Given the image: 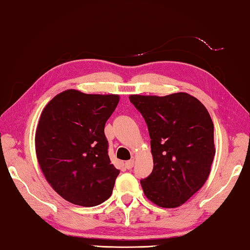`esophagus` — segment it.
Returning <instances> with one entry per match:
<instances>
[{
  "instance_id": "1",
  "label": "esophagus",
  "mask_w": 250,
  "mask_h": 250,
  "mask_svg": "<svg viewBox=\"0 0 250 250\" xmlns=\"http://www.w3.org/2000/svg\"><path fill=\"white\" fill-rule=\"evenodd\" d=\"M134 166V161L133 160H130V161H126L125 167V168H128V170H130V168H132Z\"/></svg>"
}]
</instances>
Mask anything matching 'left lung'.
I'll return each mask as SVG.
<instances>
[{
  "label": "left lung",
  "mask_w": 250,
  "mask_h": 250,
  "mask_svg": "<svg viewBox=\"0 0 250 250\" xmlns=\"http://www.w3.org/2000/svg\"><path fill=\"white\" fill-rule=\"evenodd\" d=\"M146 122L153 170L140 181L145 195L174 208L192 197L210 173L215 156L214 124L207 109L186 92L159 97L131 95Z\"/></svg>",
  "instance_id": "8db88e82"
}]
</instances>
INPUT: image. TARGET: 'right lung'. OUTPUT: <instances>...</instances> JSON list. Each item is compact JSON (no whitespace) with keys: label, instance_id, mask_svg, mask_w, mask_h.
Listing matches in <instances>:
<instances>
[{"label":"right lung","instance_id":"right-lung-1","mask_svg":"<svg viewBox=\"0 0 250 250\" xmlns=\"http://www.w3.org/2000/svg\"><path fill=\"white\" fill-rule=\"evenodd\" d=\"M118 95H88L68 89L46 104L35 133L45 179L64 200L91 207L111 196L120 171L111 164L104 125Z\"/></svg>","mask_w":250,"mask_h":250}]
</instances>
